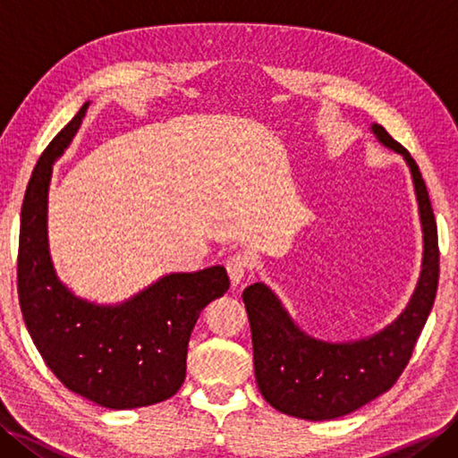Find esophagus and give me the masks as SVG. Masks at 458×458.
<instances>
[{
    "label": "esophagus",
    "instance_id": "esophagus-1",
    "mask_svg": "<svg viewBox=\"0 0 458 458\" xmlns=\"http://www.w3.org/2000/svg\"><path fill=\"white\" fill-rule=\"evenodd\" d=\"M248 267H250V261H248V258L244 254H234V256L228 258L226 269H228V276H230L232 285L242 284V279L246 277Z\"/></svg>",
    "mask_w": 458,
    "mask_h": 458
}]
</instances>
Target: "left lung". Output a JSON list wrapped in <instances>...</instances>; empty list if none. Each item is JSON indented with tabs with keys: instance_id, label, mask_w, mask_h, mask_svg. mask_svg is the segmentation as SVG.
Masks as SVG:
<instances>
[{
	"instance_id": "8db88e82",
	"label": "left lung",
	"mask_w": 458,
	"mask_h": 458,
	"mask_svg": "<svg viewBox=\"0 0 458 458\" xmlns=\"http://www.w3.org/2000/svg\"><path fill=\"white\" fill-rule=\"evenodd\" d=\"M369 130L384 148L402 155L407 163L420 207L423 259L407 307L374 335L328 343L305 333L281 299L261 281L248 285L242 293L250 318L259 392L277 411L299 420H336L390 390L410 362L439 284L437 224L420 167L382 125L372 123Z\"/></svg>"
}]
</instances>
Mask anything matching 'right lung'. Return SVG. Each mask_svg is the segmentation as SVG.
Returning <instances> with one entry per match:
<instances>
[{
    "label": "right lung",
    "mask_w": 458,
    "mask_h": 458,
    "mask_svg": "<svg viewBox=\"0 0 458 458\" xmlns=\"http://www.w3.org/2000/svg\"><path fill=\"white\" fill-rule=\"evenodd\" d=\"M56 133L27 184L21 208L17 291L29 335L68 390L108 410L169 400L187 374L189 338L200 310L230 287L224 266L167 274L118 305L74 295L48 250V184L86 110Z\"/></svg>",
    "instance_id": "right-lung-1"
}]
</instances>
